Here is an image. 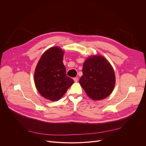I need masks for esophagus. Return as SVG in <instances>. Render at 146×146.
I'll return each mask as SVG.
<instances>
[{
	"label": "esophagus",
	"mask_w": 146,
	"mask_h": 146,
	"mask_svg": "<svg viewBox=\"0 0 146 146\" xmlns=\"http://www.w3.org/2000/svg\"><path fill=\"white\" fill-rule=\"evenodd\" d=\"M73 80H74V82H77L78 81V77H74V78H73Z\"/></svg>",
	"instance_id": "34e87169"
}]
</instances>
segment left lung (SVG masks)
Here are the masks:
<instances>
[{
  "label": "left lung",
  "instance_id": "1",
  "mask_svg": "<svg viewBox=\"0 0 146 146\" xmlns=\"http://www.w3.org/2000/svg\"><path fill=\"white\" fill-rule=\"evenodd\" d=\"M82 73L79 82L92 99L102 100L112 92L115 82L114 72L103 56L89 57L83 64Z\"/></svg>",
  "mask_w": 146,
  "mask_h": 146
}]
</instances>
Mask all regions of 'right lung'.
<instances>
[{
  "mask_svg": "<svg viewBox=\"0 0 146 146\" xmlns=\"http://www.w3.org/2000/svg\"><path fill=\"white\" fill-rule=\"evenodd\" d=\"M63 57L64 51L59 47L50 48L41 56L35 69L34 78L38 92L52 101L60 99L74 82L66 74Z\"/></svg>",
  "mask_w": 146,
  "mask_h": 146,
  "instance_id": "1",
  "label": "right lung"
}]
</instances>
